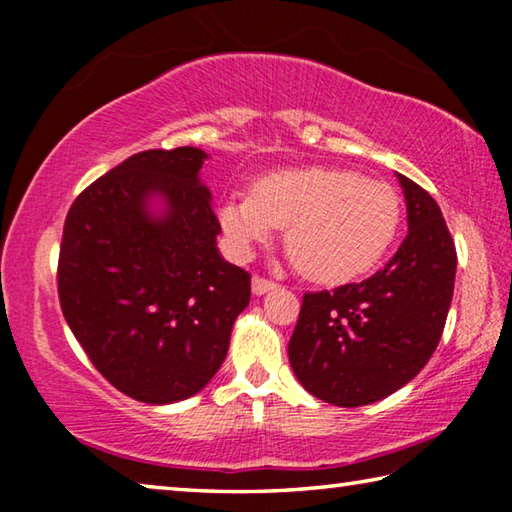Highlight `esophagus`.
Returning <instances> with one entry per match:
<instances>
[{
	"mask_svg": "<svg viewBox=\"0 0 512 512\" xmlns=\"http://www.w3.org/2000/svg\"><path fill=\"white\" fill-rule=\"evenodd\" d=\"M271 289H275V282L266 280V277H262V275L253 277V293H255V296H264V293H268Z\"/></svg>",
	"mask_w": 512,
	"mask_h": 512,
	"instance_id": "1",
	"label": "esophagus"
}]
</instances>
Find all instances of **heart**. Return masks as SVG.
Listing matches in <instances>:
<instances>
[{
  "mask_svg": "<svg viewBox=\"0 0 512 512\" xmlns=\"http://www.w3.org/2000/svg\"><path fill=\"white\" fill-rule=\"evenodd\" d=\"M221 228L239 255H250L287 228V253L316 282L339 284L368 273L397 237L400 196L393 187L339 167L266 173L253 194L219 205Z\"/></svg>",
  "mask_w": 512,
  "mask_h": 512,
  "instance_id": "1",
  "label": "heart"
}]
</instances>
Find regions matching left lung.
<instances>
[{
	"instance_id": "obj_1",
	"label": "left lung",
	"mask_w": 512,
	"mask_h": 512,
	"mask_svg": "<svg viewBox=\"0 0 512 512\" xmlns=\"http://www.w3.org/2000/svg\"><path fill=\"white\" fill-rule=\"evenodd\" d=\"M409 232L368 280L305 293L289 361L318 400L379 402L427 366L454 296L456 248L438 203L402 173Z\"/></svg>"
}]
</instances>
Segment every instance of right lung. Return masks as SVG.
<instances>
[{
  "mask_svg": "<svg viewBox=\"0 0 512 512\" xmlns=\"http://www.w3.org/2000/svg\"><path fill=\"white\" fill-rule=\"evenodd\" d=\"M205 158L194 146L135 153L83 189L65 219L60 309L94 368L137 402L201 391L250 302V273L216 248Z\"/></svg>",
  "mask_w": 512,
  "mask_h": 512,
  "instance_id": "add662e5",
  "label": "right lung"
}]
</instances>
